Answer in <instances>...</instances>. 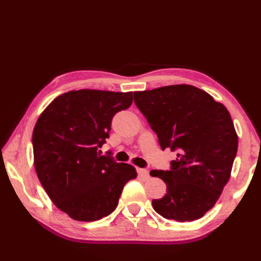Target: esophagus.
I'll list each match as a JSON object with an SVG mask.
<instances>
[{"label":"esophagus","mask_w":261,"mask_h":261,"mask_svg":"<svg viewBox=\"0 0 261 261\" xmlns=\"http://www.w3.org/2000/svg\"><path fill=\"white\" fill-rule=\"evenodd\" d=\"M138 175L140 176L141 178H144V179H147V178H149V173H148V170H146V169H141V168H138Z\"/></svg>","instance_id":"esophagus-1"}]
</instances>
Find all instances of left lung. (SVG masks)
<instances>
[{
  "mask_svg": "<svg viewBox=\"0 0 261 261\" xmlns=\"http://www.w3.org/2000/svg\"><path fill=\"white\" fill-rule=\"evenodd\" d=\"M135 103L155 132L162 149L177 151L170 170H152L167 193L152 201L154 211L178 222L204 216L230 177L238 137L222 103L191 85L135 92Z\"/></svg>",
  "mask_w": 261,
  "mask_h": 261,
  "instance_id": "obj_1",
  "label": "left lung"
}]
</instances>
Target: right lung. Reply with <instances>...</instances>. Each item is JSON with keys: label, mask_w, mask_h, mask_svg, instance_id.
<instances>
[{"label": "right lung", "mask_w": 261, "mask_h": 261, "mask_svg": "<svg viewBox=\"0 0 261 261\" xmlns=\"http://www.w3.org/2000/svg\"><path fill=\"white\" fill-rule=\"evenodd\" d=\"M132 103V92L70 91L48 105L35 123L34 167L57 208L77 221H96L116 208L131 165L100 155L114 115Z\"/></svg>", "instance_id": "add662e5"}]
</instances>
